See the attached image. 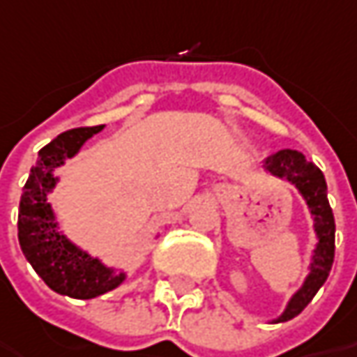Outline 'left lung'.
<instances>
[{
	"mask_svg": "<svg viewBox=\"0 0 357 357\" xmlns=\"http://www.w3.org/2000/svg\"><path fill=\"white\" fill-rule=\"evenodd\" d=\"M266 169L278 178H286L300 190L310 208V213L314 215V227L318 236L310 273L303 282L302 289L289 300L286 312L275 319V321H287L302 314L303 307L314 300V296L330 275L333 254H335V222L328 202V185L321 169L312 162H307L300 151L282 149L271 153L270 158H266Z\"/></svg>",
	"mask_w": 357,
	"mask_h": 357,
	"instance_id": "1",
	"label": "left lung"
}]
</instances>
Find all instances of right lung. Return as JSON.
Listing matches in <instances>:
<instances>
[{
    "label": "right lung",
    "instance_id": "1",
    "mask_svg": "<svg viewBox=\"0 0 357 357\" xmlns=\"http://www.w3.org/2000/svg\"><path fill=\"white\" fill-rule=\"evenodd\" d=\"M101 130L103 126L75 128L59 133L54 142L39 149L38 162L24 185L17 215V238L31 268L54 291L79 300L114 289L123 282L126 273L105 268L100 259L87 256L57 231L47 194L57 181L54 178L55 167L66 162V158H73L87 139Z\"/></svg>",
    "mask_w": 357,
    "mask_h": 357
}]
</instances>
